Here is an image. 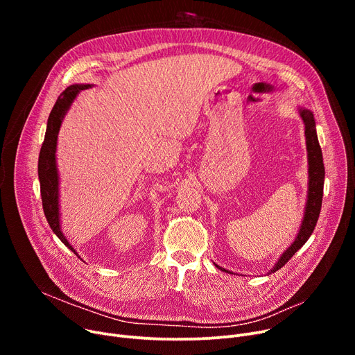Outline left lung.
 <instances>
[{
    "label": "left lung",
    "mask_w": 355,
    "mask_h": 355,
    "mask_svg": "<svg viewBox=\"0 0 355 355\" xmlns=\"http://www.w3.org/2000/svg\"><path fill=\"white\" fill-rule=\"evenodd\" d=\"M300 115L305 123V138H306V151H308V165H309V182H308V200H306V207H305V214L302 225L300 229V233L296 234V239L293 243L284 252V254L279 257L276 265L270 272H276L285 266L288 260L300 250L305 243L306 240L311 237L316 221H318L321 206H322V194H324V178H325V168H324V161H322V151L318 142V135H316V129H315V119L313 114L308 109H300ZM218 269L223 272L232 273L230 270H226L225 268H220L216 265Z\"/></svg>",
    "instance_id": "obj_1"
}]
</instances>
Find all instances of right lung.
<instances>
[{"mask_svg": "<svg viewBox=\"0 0 355 355\" xmlns=\"http://www.w3.org/2000/svg\"><path fill=\"white\" fill-rule=\"evenodd\" d=\"M89 87L90 85H71L62 92V95L59 96L58 101H55L50 112L44 142L42 145L40 155H39V180H40V193H42L44 216L54 234L58 236L73 253H76V250L71 248V245L62 233V227H60L59 173H58V164H55V146H58V135H59V130H60L66 112L69 110L74 98L78 96V93Z\"/></svg>", "mask_w": 355, "mask_h": 355, "instance_id": "add662e5", "label": "right lung"}]
</instances>
